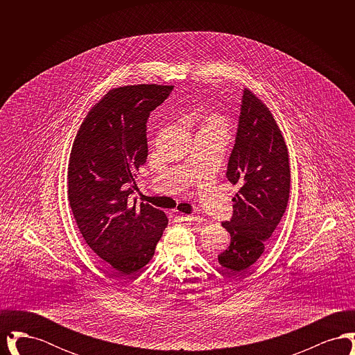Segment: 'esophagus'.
<instances>
[{
  "instance_id": "esophagus-1",
  "label": "esophagus",
  "mask_w": 355,
  "mask_h": 355,
  "mask_svg": "<svg viewBox=\"0 0 355 355\" xmlns=\"http://www.w3.org/2000/svg\"><path fill=\"white\" fill-rule=\"evenodd\" d=\"M178 218L181 220H194V222H197V223H201L202 222V218L198 216V214H180L178 216Z\"/></svg>"
}]
</instances>
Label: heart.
Here are the masks:
<instances>
[{"mask_svg":"<svg viewBox=\"0 0 355 355\" xmlns=\"http://www.w3.org/2000/svg\"><path fill=\"white\" fill-rule=\"evenodd\" d=\"M202 128L203 129H209V130H214V132H220V133L226 135L229 133V125H227L226 119L220 117V114L207 116L203 121Z\"/></svg>","mask_w":355,"mask_h":355,"instance_id":"obj_1","label":"heart"}]
</instances>
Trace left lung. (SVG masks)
<instances>
[{
	"label": "left lung",
	"mask_w": 355,
	"mask_h": 355,
	"mask_svg": "<svg viewBox=\"0 0 355 355\" xmlns=\"http://www.w3.org/2000/svg\"><path fill=\"white\" fill-rule=\"evenodd\" d=\"M226 177L239 190L233 198L232 220L222 222L232 238L218 262L227 270L243 274L265 252L266 241L286 210L290 193L284 135L269 107L249 89L243 90Z\"/></svg>",
	"instance_id": "left-lung-1"
}]
</instances>
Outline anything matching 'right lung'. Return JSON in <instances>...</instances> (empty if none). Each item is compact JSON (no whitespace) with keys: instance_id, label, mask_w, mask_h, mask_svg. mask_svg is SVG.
I'll return each mask as SVG.
<instances>
[{"instance_id":"right-lung-1","label":"right lung","mask_w":355,"mask_h":355,"mask_svg":"<svg viewBox=\"0 0 355 355\" xmlns=\"http://www.w3.org/2000/svg\"><path fill=\"white\" fill-rule=\"evenodd\" d=\"M173 86L130 85L109 90L87 113L69 158L68 198L89 248L117 277L149 263L168 226L164 211L130 205L129 185L146 162V122ZM135 184V182H133Z\"/></svg>"}]
</instances>
